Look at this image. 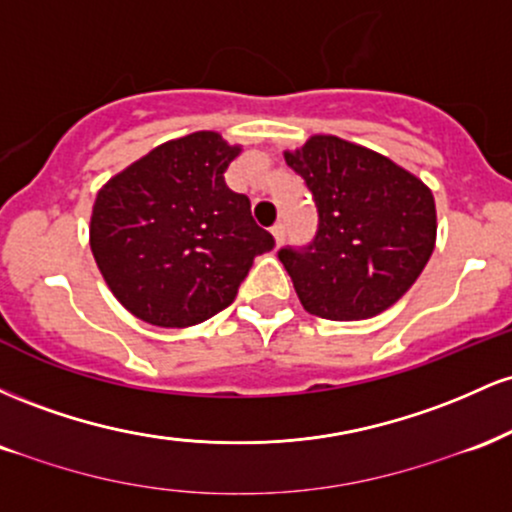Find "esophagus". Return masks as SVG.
<instances>
[{
	"mask_svg": "<svg viewBox=\"0 0 512 512\" xmlns=\"http://www.w3.org/2000/svg\"><path fill=\"white\" fill-rule=\"evenodd\" d=\"M272 236L276 240V245H281L286 240V226L284 223H274L272 226Z\"/></svg>",
	"mask_w": 512,
	"mask_h": 512,
	"instance_id": "esophagus-1",
	"label": "esophagus"
}]
</instances>
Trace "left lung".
<instances>
[{"instance_id": "obj_1", "label": "left lung", "mask_w": 512, "mask_h": 512, "mask_svg": "<svg viewBox=\"0 0 512 512\" xmlns=\"http://www.w3.org/2000/svg\"><path fill=\"white\" fill-rule=\"evenodd\" d=\"M317 209V231L279 250L310 315L366 320L395 305L424 272L436 245V202L390 158L339 137L286 151Z\"/></svg>"}]
</instances>
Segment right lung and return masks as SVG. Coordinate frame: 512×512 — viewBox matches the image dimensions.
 Masks as SVG:
<instances>
[{"instance_id":"right-lung-1","label":"right lung","mask_w":512,"mask_h":512,"mask_svg":"<svg viewBox=\"0 0 512 512\" xmlns=\"http://www.w3.org/2000/svg\"><path fill=\"white\" fill-rule=\"evenodd\" d=\"M240 154L195 132L139 158L98 192L91 250L105 284L132 315L190 327L233 303L252 260L274 248L250 199L223 180Z\"/></svg>"}]
</instances>
